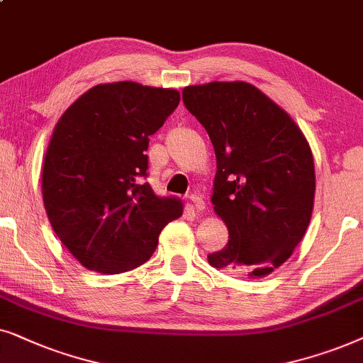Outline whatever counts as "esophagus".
Returning <instances> with one entry per match:
<instances>
[{"label": "esophagus", "mask_w": 363, "mask_h": 363, "mask_svg": "<svg viewBox=\"0 0 363 363\" xmlns=\"http://www.w3.org/2000/svg\"><path fill=\"white\" fill-rule=\"evenodd\" d=\"M191 204L197 212H202L206 209V202L202 201V197L199 196H191Z\"/></svg>", "instance_id": "obj_1"}]
</instances>
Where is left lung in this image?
I'll use <instances>...</instances> for the list:
<instances>
[{"instance_id":"8db88e82","label":"left lung","mask_w":363,"mask_h":363,"mask_svg":"<svg viewBox=\"0 0 363 363\" xmlns=\"http://www.w3.org/2000/svg\"><path fill=\"white\" fill-rule=\"evenodd\" d=\"M182 101L214 146L211 201L229 229V242L207 255L209 264L229 274L265 277L291 257L311 222V146L286 111L244 81L187 86Z\"/></svg>"}]
</instances>
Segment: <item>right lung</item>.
Masks as SVG:
<instances>
[{"label":"right lung","instance_id":"add662e5","mask_svg":"<svg viewBox=\"0 0 363 363\" xmlns=\"http://www.w3.org/2000/svg\"><path fill=\"white\" fill-rule=\"evenodd\" d=\"M176 89L134 81L98 84L55 125L43 162V202L52 230L83 267L128 272L149 260L161 230L182 216L147 176L149 138L177 108Z\"/></svg>","mask_w":363,"mask_h":363}]
</instances>
